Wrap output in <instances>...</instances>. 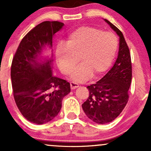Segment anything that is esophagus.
<instances>
[{"label":"esophagus","mask_w":151,"mask_h":151,"mask_svg":"<svg viewBox=\"0 0 151 151\" xmlns=\"http://www.w3.org/2000/svg\"><path fill=\"white\" fill-rule=\"evenodd\" d=\"M70 86H71V89H75V88H77L79 87V84L76 83V82H71V83H70Z\"/></svg>","instance_id":"34e87169"}]
</instances>
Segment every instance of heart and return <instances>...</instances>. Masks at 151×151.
<instances>
[{
  "mask_svg": "<svg viewBox=\"0 0 151 151\" xmlns=\"http://www.w3.org/2000/svg\"><path fill=\"white\" fill-rule=\"evenodd\" d=\"M117 47L118 40L113 32L81 27L68 36L66 45H58L55 58L61 73L68 76L80 58L82 65L73 72L71 78L73 81L82 82L91 74L96 78L104 74L113 63Z\"/></svg>",
  "mask_w": 151,
  "mask_h": 151,
  "instance_id": "heart-1",
  "label": "heart"
}]
</instances>
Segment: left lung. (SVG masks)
Returning <instances> with one entry per match:
<instances>
[{
	"label": "left lung",
	"instance_id": "left-lung-1",
	"mask_svg": "<svg viewBox=\"0 0 151 151\" xmlns=\"http://www.w3.org/2000/svg\"><path fill=\"white\" fill-rule=\"evenodd\" d=\"M104 20L119 37L118 56L102 79L86 87L89 96L82 105L86 116L101 124L114 120L124 109L132 80L131 54L122 33L108 20Z\"/></svg>",
	"mask_w": 151,
	"mask_h": 151
}]
</instances>
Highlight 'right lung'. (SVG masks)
I'll use <instances>...</instances> for the list:
<instances>
[{"instance_id":"1","label":"right lung","mask_w":151,"mask_h":151,"mask_svg":"<svg viewBox=\"0 0 151 151\" xmlns=\"http://www.w3.org/2000/svg\"><path fill=\"white\" fill-rule=\"evenodd\" d=\"M64 25L44 21L29 31L20 41L12 60L11 78L15 102L24 118L42 124L60 111L62 101L71 91L69 82L52 76V60L37 62L43 47H52L53 36Z\"/></svg>"}]
</instances>
